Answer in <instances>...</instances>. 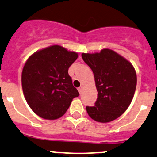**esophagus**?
Masks as SVG:
<instances>
[{
  "instance_id": "obj_1",
  "label": "esophagus",
  "mask_w": 157,
  "mask_h": 157,
  "mask_svg": "<svg viewBox=\"0 0 157 157\" xmlns=\"http://www.w3.org/2000/svg\"><path fill=\"white\" fill-rule=\"evenodd\" d=\"M78 91L80 92V94H81L82 91H83V86H80V88H78Z\"/></svg>"
}]
</instances>
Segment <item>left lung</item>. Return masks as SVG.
Wrapping results in <instances>:
<instances>
[{"mask_svg": "<svg viewBox=\"0 0 157 157\" xmlns=\"http://www.w3.org/2000/svg\"><path fill=\"white\" fill-rule=\"evenodd\" d=\"M83 61L95 77L98 98L93 107H86L92 120L108 123L121 116L131 104L136 89L133 65L110 49L100 52L82 53Z\"/></svg>", "mask_w": 157, "mask_h": 157, "instance_id": "8db88e82", "label": "left lung"}]
</instances>
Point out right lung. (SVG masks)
<instances>
[{"label":"right lung","instance_id":"right-lung-1","mask_svg":"<svg viewBox=\"0 0 157 157\" xmlns=\"http://www.w3.org/2000/svg\"><path fill=\"white\" fill-rule=\"evenodd\" d=\"M77 57V52L52 45L37 51L26 61L22 72L23 93L39 117L49 120L60 118L73 98L80 95L67 72Z\"/></svg>","mask_w":157,"mask_h":157}]
</instances>
